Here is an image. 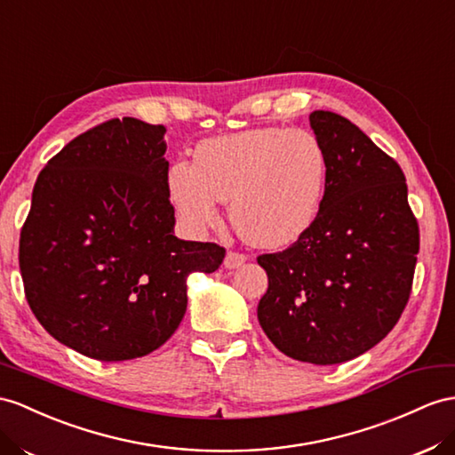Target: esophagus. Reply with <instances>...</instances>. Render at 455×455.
Listing matches in <instances>:
<instances>
[{"mask_svg":"<svg viewBox=\"0 0 455 455\" xmlns=\"http://www.w3.org/2000/svg\"><path fill=\"white\" fill-rule=\"evenodd\" d=\"M246 255L243 253H238V251H228L227 255H225V267L227 269H238L240 265H243L246 263Z\"/></svg>","mask_w":455,"mask_h":455,"instance_id":"34e87169","label":"esophagus"}]
</instances>
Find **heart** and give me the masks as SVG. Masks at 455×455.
I'll return each instance as SVG.
<instances>
[{
	"instance_id": "1",
	"label": "heart",
	"mask_w": 455,
	"mask_h": 455,
	"mask_svg": "<svg viewBox=\"0 0 455 455\" xmlns=\"http://www.w3.org/2000/svg\"><path fill=\"white\" fill-rule=\"evenodd\" d=\"M329 180L321 140L301 128L263 126L202 140L194 163L169 169V194L184 227L220 223L230 204L238 235L259 248H284L315 225Z\"/></svg>"
}]
</instances>
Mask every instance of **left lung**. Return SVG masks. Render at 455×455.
Here are the masks:
<instances>
[{"label":"left lung","instance_id":"8db88e82","mask_svg":"<svg viewBox=\"0 0 455 455\" xmlns=\"http://www.w3.org/2000/svg\"><path fill=\"white\" fill-rule=\"evenodd\" d=\"M329 157L319 217L284 251L259 255L269 276L263 332L288 357L334 365L377 346L410 299L419 253L405 177L359 126L309 115Z\"/></svg>","mask_w":455,"mask_h":455}]
</instances>
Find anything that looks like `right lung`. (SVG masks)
<instances>
[{
	"instance_id": "add662e5",
	"label": "right lung",
	"mask_w": 455,
	"mask_h": 455,
	"mask_svg": "<svg viewBox=\"0 0 455 455\" xmlns=\"http://www.w3.org/2000/svg\"><path fill=\"white\" fill-rule=\"evenodd\" d=\"M165 126L111 119L71 140L34 184L19 267L55 340L100 361L142 357L186 313V278L225 248L174 236Z\"/></svg>"
}]
</instances>
